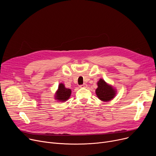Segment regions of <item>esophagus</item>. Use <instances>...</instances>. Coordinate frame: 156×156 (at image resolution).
Instances as JSON below:
<instances>
[{
	"instance_id": "1",
	"label": "esophagus",
	"mask_w": 156,
	"mask_h": 156,
	"mask_svg": "<svg viewBox=\"0 0 156 156\" xmlns=\"http://www.w3.org/2000/svg\"><path fill=\"white\" fill-rule=\"evenodd\" d=\"M87 87V85L86 83H83V85H80V87H81V88H85Z\"/></svg>"
}]
</instances>
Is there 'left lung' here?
Wrapping results in <instances>:
<instances>
[{
	"label": "left lung",
	"mask_w": 156,
	"mask_h": 156,
	"mask_svg": "<svg viewBox=\"0 0 156 156\" xmlns=\"http://www.w3.org/2000/svg\"><path fill=\"white\" fill-rule=\"evenodd\" d=\"M97 85L98 87L96 89L95 93L100 100L108 102L112 100L116 95V89L111 85H108L104 80L100 79L97 82Z\"/></svg>",
	"instance_id": "left-lung-1"
}]
</instances>
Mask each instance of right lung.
<instances>
[{
    "label": "right lung",
    "instance_id": "1",
    "mask_svg": "<svg viewBox=\"0 0 156 156\" xmlns=\"http://www.w3.org/2000/svg\"><path fill=\"white\" fill-rule=\"evenodd\" d=\"M71 94V89L66 88L63 83H60L59 85L58 90H57L55 93V99L60 102L66 101L70 97Z\"/></svg>",
    "mask_w": 156,
    "mask_h": 156
}]
</instances>
